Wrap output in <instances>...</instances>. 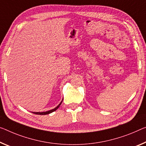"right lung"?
I'll return each instance as SVG.
<instances>
[{
	"instance_id": "right-lung-1",
	"label": "right lung",
	"mask_w": 146,
	"mask_h": 146,
	"mask_svg": "<svg viewBox=\"0 0 146 146\" xmlns=\"http://www.w3.org/2000/svg\"><path fill=\"white\" fill-rule=\"evenodd\" d=\"M62 102L60 103V104L58 105V106L55 108H53L52 110H49V111H44V112H32V113H35V114H37V115H46V114H49V113H52L53 111H54L55 110H57L58 109V108H59L60 106V105L61 104Z\"/></svg>"
}]
</instances>
